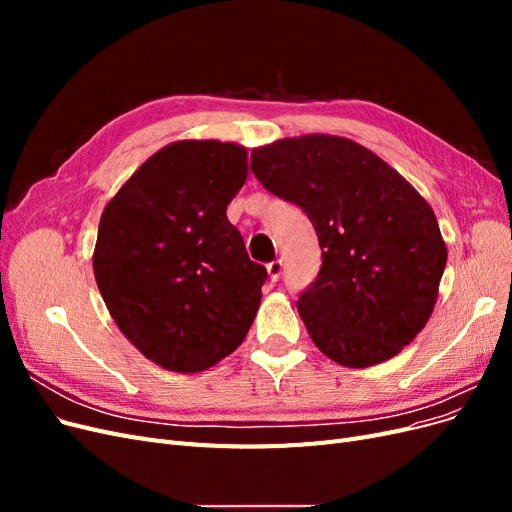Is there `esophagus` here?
I'll return each mask as SVG.
<instances>
[{"label": "esophagus", "mask_w": 512, "mask_h": 512, "mask_svg": "<svg viewBox=\"0 0 512 512\" xmlns=\"http://www.w3.org/2000/svg\"><path fill=\"white\" fill-rule=\"evenodd\" d=\"M267 273H269V280H271V282L280 280V275H282V260L269 262V265H267Z\"/></svg>", "instance_id": "obj_1"}]
</instances>
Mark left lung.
<instances>
[{"label": "left lung", "instance_id": "1", "mask_svg": "<svg viewBox=\"0 0 512 512\" xmlns=\"http://www.w3.org/2000/svg\"><path fill=\"white\" fill-rule=\"evenodd\" d=\"M252 173L316 228L322 267L297 309L318 350L352 369L393 359L425 329L446 267L427 200L344 136L305 134L254 147Z\"/></svg>", "mask_w": 512, "mask_h": 512}]
</instances>
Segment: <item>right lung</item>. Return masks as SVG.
Here are the masks:
<instances>
[{
  "label": "right lung",
  "mask_w": 512,
  "mask_h": 512,
  "mask_svg": "<svg viewBox=\"0 0 512 512\" xmlns=\"http://www.w3.org/2000/svg\"><path fill=\"white\" fill-rule=\"evenodd\" d=\"M247 179V149L177 141L108 200L94 275L119 331L145 359L198 374L235 352L267 269L252 262L226 207Z\"/></svg>",
  "instance_id": "right-lung-1"
}]
</instances>
